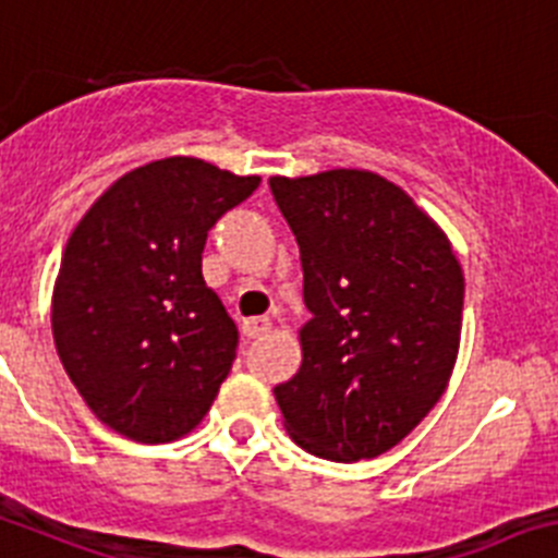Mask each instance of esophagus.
Returning a JSON list of instances; mask_svg holds the SVG:
<instances>
[{
  "label": "esophagus",
  "mask_w": 558,
  "mask_h": 558,
  "mask_svg": "<svg viewBox=\"0 0 558 558\" xmlns=\"http://www.w3.org/2000/svg\"><path fill=\"white\" fill-rule=\"evenodd\" d=\"M241 331L246 339L265 337L270 331V317H248V320H243Z\"/></svg>",
  "instance_id": "esophagus-1"
}]
</instances>
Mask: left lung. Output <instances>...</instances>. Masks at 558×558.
<instances>
[{"mask_svg":"<svg viewBox=\"0 0 558 558\" xmlns=\"http://www.w3.org/2000/svg\"><path fill=\"white\" fill-rule=\"evenodd\" d=\"M301 248L304 362L274 389L290 438L333 463L378 458L447 389L465 279L444 230L364 169L270 178Z\"/></svg>","mask_w":558,"mask_h":558,"instance_id":"1","label":"left lung"}]
</instances>
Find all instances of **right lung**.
<instances>
[{
	"label": "right lung",
	"instance_id": "1",
	"mask_svg": "<svg viewBox=\"0 0 558 558\" xmlns=\"http://www.w3.org/2000/svg\"><path fill=\"white\" fill-rule=\"evenodd\" d=\"M259 185L172 156L123 174L62 254L51 331L89 411L140 444L191 433L230 375L238 328L203 279L208 232Z\"/></svg>",
	"mask_w": 558,
	"mask_h": 558
}]
</instances>
